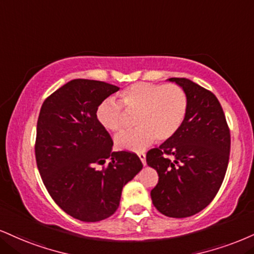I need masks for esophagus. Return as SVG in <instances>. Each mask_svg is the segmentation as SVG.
<instances>
[{
  "instance_id": "esophagus-1",
  "label": "esophagus",
  "mask_w": 254,
  "mask_h": 254,
  "mask_svg": "<svg viewBox=\"0 0 254 254\" xmlns=\"http://www.w3.org/2000/svg\"><path fill=\"white\" fill-rule=\"evenodd\" d=\"M138 157H139V160L142 161L143 166H146V161H145V154H144V152H138Z\"/></svg>"
}]
</instances>
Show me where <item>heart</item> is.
<instances>
[{"label":"heart","mask_w":254,"mask_h":254,"mask_svg":"<svg viewBox=\"0 0 254 254\" xmlns=\"http://www.w3.org/2000/svg\"><path fill=\"white\" fill-rule=\"evenodd\" d=\"M122 103L106 98L98 104L96 118L104 129L119 131L125 124V111L137 114L136 129L123 131L115 138L121 150L142 151L154 143L172 139L185 123L188 112V97L175 84L136 82L121 92Z\"/></svg>","instance_id":"1"}]
</instances>
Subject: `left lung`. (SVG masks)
Here are the masks:
<instances>
[{
  "label": "left lung",
  "mask_w": 254,
  "mask_h": 254,
  "mask_svg": "<svg viewBox=\"0 0 254 254\" xmlns=\"http://www.w3.org/2000/svg\"><path fill=\"white\" fill-rule=\"evenodd\" d=\"M188 97L185 123L172 139L148 151L146 163L158 174L154 206L169 218H187L212 202L230 160L231 135L218 98L186 78H170Z\"/></svg>",
  "instance_id": "8db88e82"
}]
</instances>
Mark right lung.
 Returning <instances> with one entry per match:
<instances>
[{"instance_id":"1","label":"right lung","mask_w":254,"mask_h":254,"mask_svg":"<svg viewBox=\"0 0 254 254\" xmlns=\"http://www.w3.org/2000/svg\"><path fill=\"white\" fill-rule=\"evenodd\" d=\"M104 81L73 79L42 104L36 127L35 158L48 193L64 212L96 222L117 210L123 187L143 164L133 152L112 151L96 109L117 92ZM109 158V164L97 170Z\"/></svg>"}]
</instances>
